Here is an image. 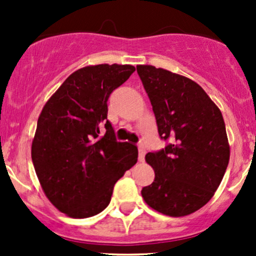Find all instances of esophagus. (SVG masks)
<instances>
[{
    "mask_svg": "<svg viewBox=\"0 0 256 256\" xmlns=\"http://www.w3.org/2000/svg\"><path fill=\"white\" fill-rule=\"evenodd\" d=\"M144 154H146V148H144L142 144H138V160H140V161H144Z\"/></svg>",
    "mask_w": 256,
    "mask_h": 256,
    "instance_id": "34e87169",
    "label": "esophagus"
}]
</instances>
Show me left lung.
I'll return each mask as SVG.
<instances>
[{
    "label": "left lung",
    "instance_id": "left-lung-1",
    "mask_svg": "<svg viewBox=\"0 0 256 256\" xmlns=\"http://www.w3.org/2000/svg\"><path fill=\"white\" fill-rule=\"evenodd\" d=\"M151 102L158 135L170 141L148 152L154 180L142 188L144 202L170 216H183L210 200L229 164L220 110L196 82L152 66H138Z\"/></svg>",
    "mask_w": 256,
    "mask_h": 256
}]
</instances>
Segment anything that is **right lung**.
Wrapping results in <instances>:
<instances>
[{
  "instance_id": "obj_1",
  "label": "right lung",
  "mask_w": 256,
  "mask_h": 256,
  "mask_svg": "<svg viewBox=\"0 0 256 256\" xmlns=\"http://www.w3.org/2000/svg\"><path fill=\"white\" fill-rule=\"evenodd\" d=\"M134 72L128 64L78 69L38 118L33 166L48 200L68 216L88 218L104 210L115 183L138 162V147L116 141L108 120L110 94Z\"/></svg>"
}]
</instances>
